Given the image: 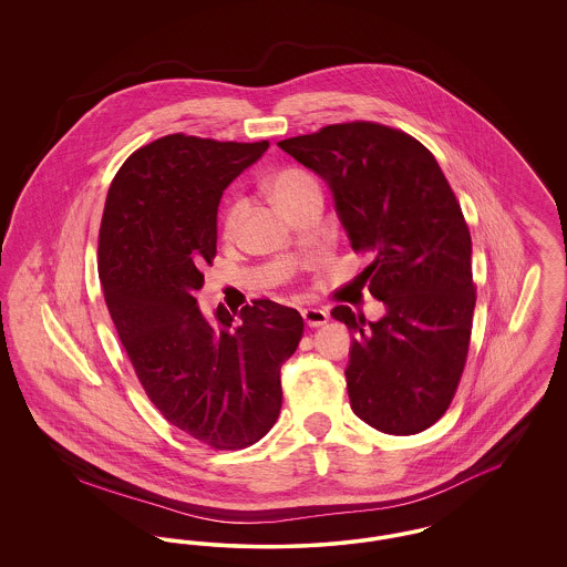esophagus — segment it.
<instances>
[{"instance_id":"34e87169","label":"esophagus","mask_w":567,"mask_h":567,"mask_svg":"<svg viewBox=\"0 0 567 567\" xmlns=\"http://www.w3.org/2000/svg\"><path fill=\"white\" fill-rule=\"evenodd\" d=\"M301 317H303L306 324H310V327H321L329 319V315L324 312L323 308H303Z\"/></svg>"}]
</instances>
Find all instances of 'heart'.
Here are the masks:
<instances>
[{
  "mask_svg": "<svg viewBox=\"0 0 567 567\" xmlns=\"http://www.w3.org/2000/svg\"><path fill=\"white\" fill-rule=\"evenodd\" d=\"M268 189H270L271 199L285 210L289 204L296 202L297 197L310 190H319V183L310 172L301 167H285L271 176ZM244 215H246V199L244 197L231 199L220 220L225 238H234L238 234Z\"/></svg>",
  "mask_w": 567,
  "mask_h": 567,
  "instance_id": "obj_1",
  "label": "heart"
}]
</instances>
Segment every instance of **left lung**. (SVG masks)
Listing matches in <instances>:
<instances>
[{
	"label": "left lung",
	"instance_id": "obj_1",
	"mask_svg": "<svg viewBox=\"0 0 567 567\" xmlns=\"http://www.w3.org/2000/svg\"><path fill=\"white\" fill-rule=\"evenodd\" d=\"M278 146L329 185L352 250L372 257L361 287L386 306L377 323L331 310L354 333L352 412L391 435L432 427L455 398L476 306L472 238L446 176L416 137L370 121Z\"/></svg>",
	"mask_w": 567,
	"mask_h": 567
}]
</instances>
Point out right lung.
<instances>
[{
	"mask_svg": "<svg viewBox=\"0 0 567 567\" xmlns=\"http://www.w3.org/2000/svg\"><path fill=\"white\" fill-rule=\"evenodd\" d=\"M270 142L172 134L137 148L110 185L100 227V280L110 317L148 400L181 432L240 451L280 414V368L303 321L255 299L208 321L195 293L216 257L223 190Z\"/></svg>",
	"mask_w": 567,
	"mask_h": 567,
	"instance_id": "1",
	"label": "right lung"
}]
</instances>
